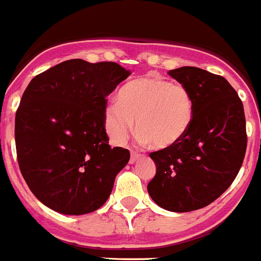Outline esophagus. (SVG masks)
Segmentation results:
<instances>
[{
    "mask_svg": "<svg viewBox=\"0 0 261 261\" xmlns=\"http://www.w3.org/2000/svg\"><path fill=\"white\" fill-rule=\"evenodd\" d=\"M140 158H141V154L132 151V152H130V160H129V163H130V164L136 163V162H137V160L140 159Z\"/></svg>",
    "mask_w": 261,
    "mask_h": 261,
    "instance_id": "1",
    "label": "esophagus"
}]
</instances>
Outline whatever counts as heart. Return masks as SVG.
<instances>
[{"label": "heart", "instance_id": "obj_1", "mask_svg": "<svg viewBox=\"0 0 261 261\" xmlns=\"http://www.w3.org/2000/svg\"><path fill=\"white\" fill-rule=\"evenodd\" d=\"M193 112L194 103L188 88L150 76L124 85L119 92V101L107 103L105 121L115 142L123 143L136 121L141 142H151L155 149H167L185 135Z\"/></svg>", "mask_w": 261, "mask_h": 261}]
</instances>
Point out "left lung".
<instances>
[{
  "label": "left lung",
  "mask_w": 261,
  "mask_h": 261,
  "mask_svg": "<svg viewBox=\"0 0 261 261\" xmlns=\"http://www.w3.org/2000/svg\"><path fill=\"white\" fill-rule=\"evenodd\" d=\"M169 76L188 88L194 112L178 142L154 151L151 199L172 212L208 205L231 185L243 163L247 135L242 101L223 76L198 67H180Z\"/></svg>",
  "instance_id": "obj_1"
}]
</instances>
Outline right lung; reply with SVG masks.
I'll use <instances>...</instances> for the list:
<instances>
[{
    "instance_id": "1",
    "label": "right lung",
    "mask_w": 261,
    "mask_h": 261,
    "mask_svg": "<svg viewBox=\"0 0 261 261\" xmlns=\"http://www.w3.org/2000/svg\"><path fill=\"white\" fill-rule=\"evenodd\" d=\"M130 75L115 62L70 59L31 80L15 115L21 174L35 197L63 215L106 203L130 154L109 145L106 97Z\"/></svg>"
}]
</instances>
